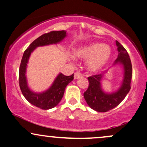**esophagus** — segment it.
Wrapping results in <instances>:
<instances>
[{
  "label": "esophagus",
  "mask_w": 147,
  "mask_h": 147,
  "mask_svg": "<svg viewBox=\"0 0 147 147\" xmlns=\"http://www.w3.org/2000/svg\"><path fill=\"white\" fill-rule=\"evenodd\" d=\"M82 75L80 73V72H75V75H74V78H75V79H77L79 78V77H82Z\"/></svg>",
  "instance_id": "1"
}]
</instances>
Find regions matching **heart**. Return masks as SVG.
Here are the masks:
<instances>
[{
  "mask_svg": "<svg viewBox=\"0 0 147 147\" xmlns=\"http://www.w3.org/2000/svg\"><path fill=\"white\" fill-rule=\"evenodd\" d=\"M75 55L80 59H88V68L91 71L97 72L102 70L108 63L111 55V50L108 45L94 43L77 49Z\"/></svg>",
  "mask_w": 147,
  "mask_h": 147,
  "instance_id": "obj_1",
  "label": "heart"
}]
</instances>
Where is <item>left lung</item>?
Returning a JSON list of instances; mask_svg holds the SVG:
<instances>
[{
  "label": "left lung",
  "mask_w": 147,
  "mask_h": 147,
  "mask_svg": "<svg viewBox=\"0 0 147 147\" xmlns=\"http://www.w3.org/2000/svg\"><path fill=\"white\" fill-rule=\"evenodd\" d=\"M116 45L119 52L115 64H122L124 68V76L121 87L117 92L111 94L105 93L101 88V80L103 74L92 75L88 77V88L84 93L86 102L92 109L97 112H107L119 105L129 93L131 89L132 78V65L127 51L117 41Z\"/></svg>",
  "instance_id": "1"
}]
</instances>
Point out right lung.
Masks as SVG:
<instances>
[{
	"mask_svg": "<svg viewBox=\"0 0 147 147\" xmlns=\"http://www.w3.org/2000/svg\"><path fill=\"white\" fill-rule=\"evenodd\" d=\"M66 36V31H51L41 35L29 45L25 50L22 57L19 68V86L25 98L32 105L43 110H48L55 107L63 97L67 85L74 79V74L65 76L60 73L57 76L52 86L45 92L36 93L30 90L27 84L25 72L29 57L32 52L36 47L57 43Z\"/></svg>",
	"mask_w": 147,
	"mask_h": 147,
	"instance_id": "obj_1",
	"label": "right lung"
}]
</instances>
